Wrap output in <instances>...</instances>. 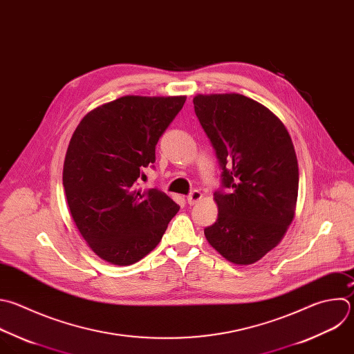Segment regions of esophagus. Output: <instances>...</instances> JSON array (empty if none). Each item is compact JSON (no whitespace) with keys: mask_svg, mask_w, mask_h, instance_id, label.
Segmentation results:
<instances>
[{"mask_svg":"<svg viewBox=\"0 0 354 354\" xmlns=\"http://www.w3.org/2000/svg\"><path fill=\"white\" fill-rule=\"evenodd\" d=\"M201 198H203L201 192H198V190H193V192L187 196V203H189L190 205H194V204H196V203H198Z\"/></svg>","mask_w":354,"mask_h":354,"instance_id":"1","label":"esophagus"}]
</instances>
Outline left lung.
<instances>
[{"label":"left lung","mask_w":354,"mask_h":354,"mask_svg":"<svg viewBox=\"0 0 354 354\" xmlns=\"http://www.w3.org/2000/svg\"><path fill=\"white\" fill-rule=\"evenodd\" d=\"M194 112L222 168L208 243L227 261L249 266L285 236L293 221L299 165L290 135L263 104L236 93L197 94Z\"/></svg>","instance_id":"1"}]
</instances>
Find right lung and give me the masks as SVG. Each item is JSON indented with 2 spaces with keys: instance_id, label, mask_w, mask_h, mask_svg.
<instances>
[{
  "instance_id": "obj_1",
  "label": "right lung",
  "mask_w": 354,
  "mask_h": 354,
  "mask_svg": "<svg viewBox=\"0 0 354 354\" xmlns=\"http://www.w3.org/2000/svg\"><path fill=\"white\" fill-rule=\"evenodd\" d=\"M185 101L125 95L90 111L72 135L62 172L69 211L88 248L109 264L146 257L179 211L164 192L142 190L139 179Z\"/></svg>"
}]
</instances>
